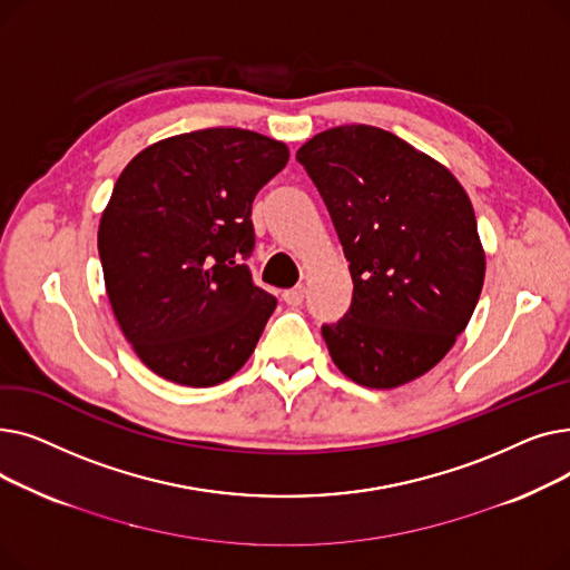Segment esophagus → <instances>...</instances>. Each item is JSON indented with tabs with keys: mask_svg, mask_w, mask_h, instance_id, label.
<instances>
[{
	"mask_svg": "<svg viewBox=\"0 0 570 570\" xmlns=\"http://www.w3.org/2000/svg\"><path fill=\"white\" fill-rule=\"evenodd\" d=\"M282 297H284V303L286 305H301L303 301H305V286H295V288H288V291H284L282 293Z\"/></svg>",
	"mask_w": 570,
	"mask_h": 570,
	"instance_id": "obj_1",
	"label": "esophagus"
}]
</instances>
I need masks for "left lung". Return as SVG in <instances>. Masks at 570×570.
<instances>
[{
	"label": "left lung",
	"mask_w": 570,
	"mask_h": 570,
	"mask_svg": "<svg viewBox=\"0 0 570 570\" xmlns=\"http://www.w3.org/2000/svg\"><path fill=\"white\" fill-rule=\"evenodd\" d=\"M348 261L351 307L321 335L351 381L376 391L453 348L485 279L471 200L455 175L391 131L344 125L297 149Z\"/></svg>",
	"instance_id": "obj_1"
}]
</instances>
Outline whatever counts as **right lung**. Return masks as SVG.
Returning <instances> with one entry per match:
<instances>
[{
  "mask_svg": "<svg viewBox=\"0 0 570 570\" xmlns=\"http://www.w3.org/2000/svg\"><path fill=\"white\" fill-rule=\"evenodd\" d=\"M288 147L247 129H200L145 147L99 224L108 301L140 361L209 387L254 353L277 297L258 288L252 203Z\"/></svg>",
  "mask_w": 570,
  "mask_h": 570,
  "instance_id": "right-lung-1",
  "label": "right lung"
}]
</instances>
